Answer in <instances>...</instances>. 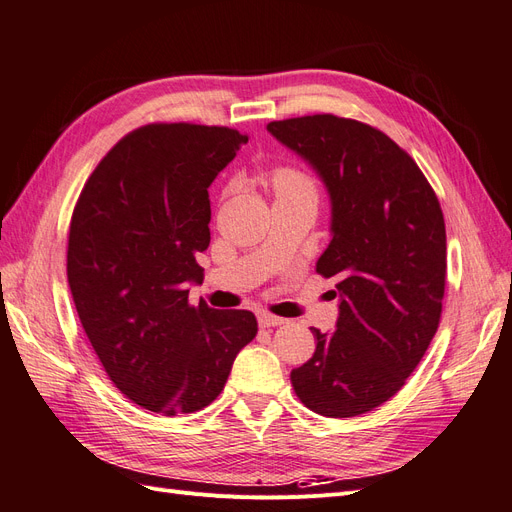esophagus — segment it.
<instances>
[{"label":"esophagus","instance_id":"obj_1","mask_svg":"<svg viewBox=\"0 0 512 512\" xmlns=\"http://www.w3.org/2000/svg\"><path fill=\"white\" fill-rule=\"evenodd\" d=\"M283 322H285L283 318L272 316V313H268V311H261L259 313V326H264V329H270V326H279Z\"/></svg>","mask_w":512,"mask_h":512}]
</instances>
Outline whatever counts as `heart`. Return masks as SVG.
I'll use <instances>...</instances> for the list:
<instances>
[{
  "mask_svg": "<svg viewBox=\"0 0 512 512\" xmlns=\"http://www.w3.org/2000/svg\"><path fill=\"white\" fill-rule=\"evenodd\" d=\"M300 183H309L305 179V175H300L298 170L292 168H279L272 173V190L279 192L283 188H292V186H300Z\"/></svg>",
  "mask_w": 512,
  "mask_h": 512,
  "instance_id": "heart-1",
  "label": "heart"
}]
</instances>
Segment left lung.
I'll use <instances>...</instances> for the list:
<instances>
[{"mask_svg":"<svg viewBox=\"0 0 512 512\" xmlns=\"http://www.w3.org/2000/svg\"><path fill=\"white\" fill-rule=\"evenodd\" d=\"M270 134L318 170L333 203V240L316 264L337 279V329L316 337L292 370L307 409L355 417L404 387L439 329L445 222L435 190L381 129L335 114L268 123Z\"/></svg>","mask_w":512,"mask_h":512,"instance_id":"obj_1","label":"left lung"}]
</instances>
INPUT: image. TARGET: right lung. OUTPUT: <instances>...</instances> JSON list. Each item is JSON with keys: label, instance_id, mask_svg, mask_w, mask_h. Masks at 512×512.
Here are the masks:
<instances>
[{"label": "right lung", "instance_id": "right-lung-1", "mask_svg": "<svg viewBox=\"0 0 512 512\" xmlns=\"http://www.w3.org/2000/svg\"><path fill=\"white\" fill-rule=\"evenodd\" d=\"M248 138L238 129L149 123L129 131L75 203L67 277L77 316L114 387L153 413H194L225 389L257 335L255 313L192 305L209 246V183Z\"/></svg>", "mask_w": 512, "mask_h": 512}]
</instances>
